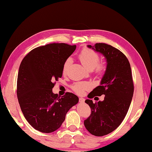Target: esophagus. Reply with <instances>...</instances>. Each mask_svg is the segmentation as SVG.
I'll return each instance as SVG.
<instances>
[{
  "mask_svg": "<svg viewBox=\"0 0 152 152\" xmlns=\"http://www.w3.org/2000/svg\"><path fill=\"white\" fill-rule=\"evenodd\" d=\"M79 102H80V103H84L85 99H83V98H80V99H79Z\"/></svg>",
  "mask_w": 152,
  "mask_h": 152,
  "instance_id": "esophagus-1",
  "label": "esophagus"
}]
</instances>
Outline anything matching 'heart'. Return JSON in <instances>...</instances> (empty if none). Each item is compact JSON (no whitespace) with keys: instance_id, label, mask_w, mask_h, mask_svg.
<instances>
[{"instance_id":"1","label":"heart","mask_w":152,"mask_h":152,"mask_svg":"<svg viewBox=\"0 0 152 152\" xmlns=\"http://www.w3.org/2000/svg\"><path fill=\"white\" fill-rule=\"evenodd\" d=\"M78 58L83 65L88 70H94L95 72L99 74H101L104 72L106 66L104 65V64L99 63V55L95 51L89 49V48H83L79 53ZM70 63V58L66 59L63 66V74L66 73ZM72 88L76 93H78L79 95H82L85 90L91 88V84L88 82H76L74 83Z\"/></svg>"}]
</instances>
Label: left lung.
<instances>
[{
  "label": "left lung",
  "mask_w": 152,
  "mask_h": 152,
  "mask_svg": "<svg viewBox=\"0 0 152 152\" xmlns=\"http://www.w3.org/2000/svg\"><path fill=\"white\" fill-rule=\"evenodd\" d=\"M88 48L102 53L107 62L101 85L88 95L89 99L104 95L103 101L85 102L91 108V115L84 120L90 133L101 137L112 133L124 120L129 108L134 92L130 63L121 51L110 45L96 43Z\"/></svg>",
  "instance_id": "obj_1"
}]
</instances>
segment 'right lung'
I'll return each instance as SVG.
<instances>
[{
    "instance_id": "1",
    "label": "right lung",
    "mask_w": 152,
    "mask_h": 152,
    "mask_svg": "<svg viewBox=\"0 0 152 152\" xmlns=\"http://www.w3.org/2000/svg\"><path fill=\"white\" fill-rule=\"evenodd\" d=\"M76 46L53 43L31 50L20 64L17 96L24 117L32 127L50 133L59 129L68 111L78 102V97L67 92L61 96L52 89L62 77L63 66Z\"/></svg>"
}]
</instances>
